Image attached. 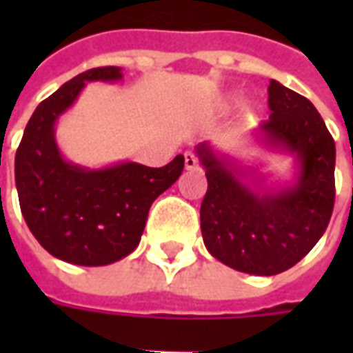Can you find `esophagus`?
I'll use <instances>...</instances> for the list:
<instances>
[{
	"label": "esophagus",
	"mask_w": 353,
	"mask_h": 353,
	"mask_svg": "<svg viewBox=\"0 0 353 353\" xmlns=\"http://www.w3.org/2000/svg\"><path fill=\"white\" fill-rule=\"evenodd\" d=\"M185 168L187 170H199L200 162L199 157L194 153H185Z\"/></svg>",
	"instance_id": "esophagus-1"
}]
</instances>
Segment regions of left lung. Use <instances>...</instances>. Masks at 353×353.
<instances>
[{
	"mask_svg": "<svg viewBox=\"0 0 353 353\" xmlns=\"http://www.w3.org/2000/svg\"><path fill=\"white\" fill-rule=\"evenodd\" d=\"M270 117L255 136L274 151L295 157L289 185L245 181L253 168L199 143L208 191L200 229L208 252L223 265L255 276L288 270L323 236L334 206V141L318 109L301 94L270 81Z\"/></svg>",
	"mask_w": 353,
	"mask_h": 353,
	"instance_id": "1",
	"label": "left lung"
}]
</instances>
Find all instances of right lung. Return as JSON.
I'll list each match as a JSON object with an SVG mask.
<instances>
[{"mask_svg":"<svg viewBox=\"0 0 353 353\" xmlns=\"http://www.w3.org/2000/svg\"><path fill=\"white\" fill-rule=\"evenodd\" d=\"M121 79V68L108 65L68 81L37 105L14 157V181L28 227L52 257L72 265H111L134 252L151 204L183 172V154L162 168L138 162L85 168L62 157L54 138L60 115L90 81Z\"/></svg>","mask_w":353,"mask_h":353,"instance_id":"add662e5","label":"right lung"}]
</instances>
